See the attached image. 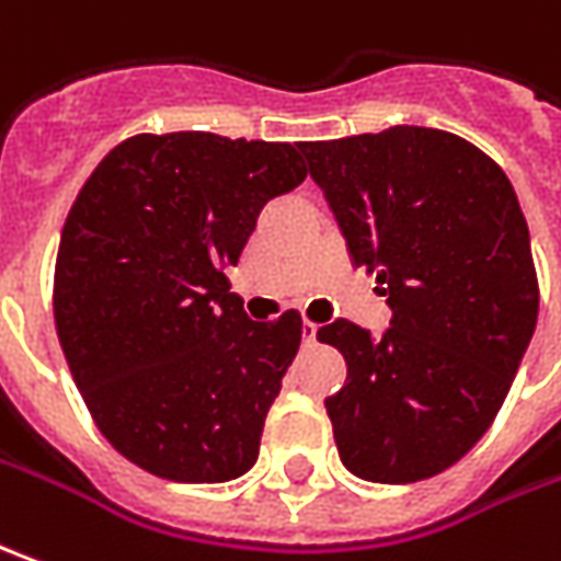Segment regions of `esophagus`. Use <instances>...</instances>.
I'll return each mask as SVG.
<instances>
[{
    "label": "esophagus",
    "instance_id": "34e87169",
    "mask_svg": "<svg viewBox=\"0 0 561 561\" xmlns=\"http://www.w3.org/2000/svg\"><path fill=\"white\" fill-rule=\"evenodd\" d=\"M316 331H319V325L307 319V322H304V344H307V346L316 344Z\"/></svg>",
    "mask_w": 561,
    "mask_h": 561
}]
</instances>
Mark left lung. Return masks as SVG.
<instances>
[{
  "label": "left lung",
  "mask_w": 561,
  "mask_h": 561,
  "mask_svg": "<svg viewBox=\"0 0 561 561\" xmlns=\"http://www.w3.org/2000/svg\"><path fill=\"white\" fill-rule=\"evenodd\" d=\"M353 254L392 307L380 337L337 319L346 383L325 399L344 467L405 485L455 467L504 405L535 334L540 288L504 169L439 128L307 140Z\"/></svg>",
  "instance_id": "left-lung-1"
}]
</instances>
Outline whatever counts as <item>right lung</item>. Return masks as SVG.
Wrapping results in <instances>:
<instances>
[{
  "label": "right lung",
  "mask_w": 561,
  "mask_h": 561,
  "mask_svg": "<svg viewBox=\"0 0 561 561\" xmlns=\"http://www.w3.org/2000/svg\"><path fill=\"white\" fill-rule=\"evenodd\" d=\"M307 178L300 147L171 131L106 152L72 202L55 329L104 439L171 482L249 472L304 319L251 322L224 266L257 215Z\"/></svg>",
  "instance_id": "right-lung-1"
}]
</instances>
